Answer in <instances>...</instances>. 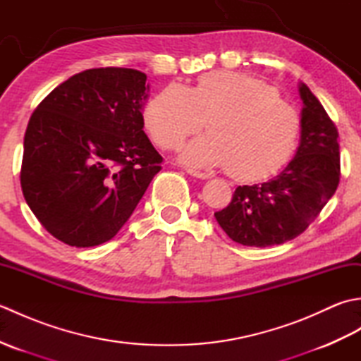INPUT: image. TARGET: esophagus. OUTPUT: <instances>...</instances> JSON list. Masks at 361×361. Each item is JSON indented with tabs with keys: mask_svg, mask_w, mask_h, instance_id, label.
<instances>
[{
	"mask_svg": "<svg viewBox=\"0 0 361 361\" xmlns=\"http://www.w3.org/2000/svg\"><path fill=\"white\" fill-rule=\"evenodd\" d=\"M186 172H188L189 175L195 176V178H200V180H208V178H209L208 173L200 172V171H195V169H192V167H186Z\"/></svg>",
	"mask_w": 361,
	"mask_h": 361,
	"instance_id": "obj_1",
	"label": "esophagus"
}]
</instances>
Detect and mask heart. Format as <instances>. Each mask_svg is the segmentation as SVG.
<instances>
[{
    "instance_id": "heart-1",
    "label": "heart",
    "mask_w": 361,
    "mask_h": 361,
    "mask_svg": "<svg viewBox=\"0 0 361 361\" xmlns=\"http://www.w3.org/2000/svg\"><path fill=\"white\" fill-rule=\"evenodd\" d=\"M181 150L195 167L226 166L235 180L256 181L276 173L295 152L296 110L267 82L237 71H211L185 88L169 85L144 110L145 128L163 149H175L206 126Z\"/></svg>"
}]
</instances>
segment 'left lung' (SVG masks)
<instances>
[{"label":"left lung","instance_id":"left-lung-1","mask_svg":"<svg viewBox=\"0 0 361 361\" xmlns=\"http://www.w3.org/2000/svg\"><path fill=\"white\" fill-rule=\"evenodd\" d=\"M301 142L283 171L262 185L237 186L233 200L214 216L229 239L245 247H271L309 228L340 183L338 130L305 83Z\"/></svg>","mask_w":361,"mask_h":361}]
</instances>
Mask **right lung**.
Wrapping results in <instances>:
<instances>
[{
    "mask_svg": "<svg viewBox=\"0 0 361 361\" xmlns=\"http://www.w3.org/2000/svg\"><path fill=\"white\" fill-rule=\"evenodd\" d=\"M147 75L94 68L38 104L25 135L21 189L46 231L70 247L113 239L161 171L144 133Z\"/></svg>",
    "mask_w": 361,
    "mask_h": 361,
    "instance_id": "obj_1",
    "label": "right lung"
}]
</instances>
